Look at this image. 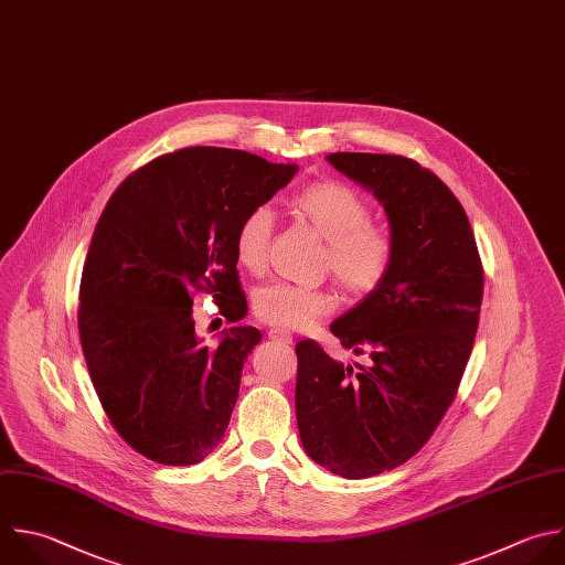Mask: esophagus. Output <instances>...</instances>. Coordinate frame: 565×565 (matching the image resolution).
<instances>
[{"mask_svg":"<svg viewBox=\"0 0 565 565\" xmlns=\"http://www.w3.org/2000/svg\"><path fill=\"white\" fill-rule=\"evenodd\" d=\"M267 335H269V340L276 342V344H291V342H294L291 333H287V331H282V329H269Z\"/></svg>","mask_w":565,"mask_h":565,"instance_id":"esophagus-1","label":"esophagus"}]
</instances>
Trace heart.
Wrapping results in <instances>:
<instances>
[{"label": "heart", "mask_w": 565, "mask_h": 565, "mask_svg": "<svg viewBox=\"0 0 565 565\" xmlns=\"http://www.w3.org/2000/svg\"><path fill=\"white\" fill-rule=\"evenodd\" d=\"M296 210L329 243V269L349 294L373 291L388 274L393 260L391 236L371 225L366 201L347 185L318 183L302 190ZM276 214L271 205L252 207L236 227L234 249L238 263L249 271H260L267 260ZM333 309V300L322 289L291 282H269L254 294V313L280 329H300Z\"/></svg>", "instance_id": "b5f03b06"}]
</instances>
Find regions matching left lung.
I'll return each instance as SVG.
<instances>
[{
  "instance_id": "1",
  "label": "left lung",
  "mask_w": 565,
  "mask_h": 565,
  "mask_svg": "<svg viewBox=\"0 0 565 565\" xmlns=\"http://www.w3.org/2000/svg\"><path fill=\"white\" fill-rule=\"evenodd\" d=\"M327 161L384 207L393 260L331 333L369 362L296 344V417L307 455L347 479L393 470L433 435L472 351L483 271L455 194L417 161L333 152Z\"/></svg>"
}]
</instances>
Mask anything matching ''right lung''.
Here are the masks:
<instances>
[{"mask_svg": "<svg viewBox=\"0 0 565 565\" xmlns=\"http://www.w3.org/2000/svg\"><path fill=\"white\" fill-rule=\"evenodd\" d=\"M298 172L227 148H185L128 177L108 201L86 256L79 338L117 433L168 466L203 461L223 439L256 327L194 331L196 294L230 322L245 318L234 236L243 216Z\"/></svg>", "mask_w": 565, "mask_h": 565, "instance_id": "right-lung-1", "label": "right lung"}]
</instances>
